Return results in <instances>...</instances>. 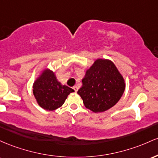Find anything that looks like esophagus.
Wrapping results in <instances>:
<instances>
[{"label":"esophagus","mask_w":158,"mask_h":158,"mask_svg":"<svg viewBox=\"0 0 158 158\" xmlns=\"http://www.w3.org/2000/svg\"><path fill=\"white\" fill-rule=\"evenodd\" d=\"M73 89L74 90V91H75V93H77V90H78V87H77V86H73Z\"/></svg>","instance_id":"esophagus-1"}]
</instances>
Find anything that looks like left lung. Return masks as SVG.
<instances>
[{"instance_id": "8db88e82", "label": "left lung", "mask_w": 158, "mask_h": 158, "mask_svg": "<svg viewBox=\"0 0 158 158\" xmlns=\"http://www.w3.org/2000/svg\"><path fill=\"white\" fill-rule=\"evenodd\" d=\"M125 89V81L109 59H98L86 70L77 91L85 107L93 113L107 110L117 103Z\"/></svg>"}]
</instances>
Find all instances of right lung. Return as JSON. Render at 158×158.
<instances>
[{"label": "right lung", "mask_w": 158, "mask_h": 158, "mask_svg": "<svg viewBox=\"0 0 158 158\" xmlns=\"http://www.w3.org/2000/svg\"><path fill=\"white\" fill-rule=\"evenodd\" d=\"M74 89L57 81L50 69H43L33 84V93L39 106L45 110L53 111L62 107Z\"/></svg>", "instance_id": "add662e5"}]
</instances>
